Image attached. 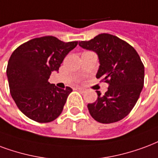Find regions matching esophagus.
<instances>
[{
    "instance_id": "1",
    "label": "esophagus",
    "mask_w": 158,
    "mask_h": 158,
    "mask_svg": "<svg viewBox=\"0 0 158 158\" xmlns=\"http://www.w3.org/2000/svg\"><path fill=\"white\" fill-rule=\"evenodd\" d=\"M77 89L80 91V92H82V93H85V91H86V89L85 88H82V87H77Z\"/></svg>"
}]
</instances>
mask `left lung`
Segmentation results:
<instances>
[{
	"label": "left lung",
	"instance_id": "1",
	"mask_svg": "<svg viewBox=\"0 0 158 158\" xmlns=\"http://www.w3.org/2000/svg\"><path fill=\"white\" fill-rule=\"evenodd\" d=\"M83 48L99 57L97 79L109 84L104 95L96 91L95 102L88 104L89 114L103 124L122 120L131 111L144 85V65L132 46L116 36L101 33L89 41H81Z\"/></svg>",
	"mask_w": 158,
	"mask_h": 158
}]
</instances>
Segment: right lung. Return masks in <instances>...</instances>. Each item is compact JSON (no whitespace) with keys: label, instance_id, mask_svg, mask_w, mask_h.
Returning <instances> with one entry per match:
<instances>
[{"label":"right lung","instance_id":"add662e5","mask_svg":"<svg viewBox=\"0 0 158 158\" xmlns=\"http://www.w3.org/2000/svg\"><path fill=\"white\" fill-rule=\"evenodd\" d=\"M78 42L64 43L52 36L37 37L20 45L6 68L11 97L23 114L32 121L47 123L60 115L70 87L58 88L48 82L52 71H58L68 53Z\"/></svg>","mask_w":158,"mask_h":158}]
</instances>
